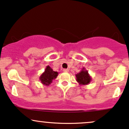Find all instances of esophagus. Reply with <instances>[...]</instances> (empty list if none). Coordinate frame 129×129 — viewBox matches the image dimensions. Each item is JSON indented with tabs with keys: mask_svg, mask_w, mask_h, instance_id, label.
Segmentation results:
<instances>
[{
	"mask_svg": "<svg viewBox=\"0 0 129 129\" xmlns=\"http://www.w3.org/2000/svg\"><path fill=\"white\" fill-rule=\"evenodd\" d=\"M69 69H63V72H69Z\"/></svg>",
	"mask_w": 129,
	"mask_h": 129,
	"instance_id": "1",
	"label": "esophagus"
}]
</instances>
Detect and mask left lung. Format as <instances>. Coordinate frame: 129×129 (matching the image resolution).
Masks as SVG:
<instances>
[{"label": "left lung", "instance_id": "obj_1", "mask_svg": "<svg viewBox=\"0 0 129 129\" xmlns=\"http://www.w3.org/2000/svg\"><path fill=\"white\" fill-rule=\"evenodd\" d=\"M76 80L80 86H86L91 82L92 78L89 74L88 71L84 67L83 68L80 72L75 75Z\"/></svg>", "mask_w": 129, "mask_h": 129}]
</instances>
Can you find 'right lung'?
<instances>
[{
    "mask_svg": "<svg viewBox=\"0 0 129 129\" xmlns=\"http://www.w3.org/2000/svg\"><path fill=\"white\" fill-rule=\"evenodd\" d=\"M58 75V72L53 71L49 66H46L45 72L41 75L39 78L41 83L45 86H49L51 83H52L53 80L57 78Z\"/></svg>",
    "mask_w": 129,
    "mask_h": 129,
    "instance_id": "add662e5",
    "label": "right lung"
}]
</instances>
